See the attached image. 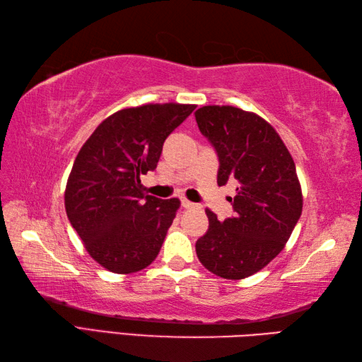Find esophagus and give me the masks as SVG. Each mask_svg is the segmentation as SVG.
I'll use <instances>...</instances> for the list:
<instances>
[{
    "label": "esophagus",
    "instance_id": "1",
    "mask_svg": "<svg viewBox=\"0 0 362 362\" xmlns=\"http://www.w3.org/2000/svg\"><path fill=\"white\" fill-rule=\"evenodd\" d=\"M182 206H183V209H188V210H189V209H201V206H199L197 204L188 201L187 197H183V199H182Z\"/></svg>",
    "mask_w": 362,
    "mask_h": 362
}]
</instances>
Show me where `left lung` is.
<instances>
[{"instance_id": "obj_1", "label": "left lung", "mask_w": 362, "mask_h": 362, "mask_svg": "<svg viewBox=\"0 0 362 362\" xmlns=\"http://www.w3.org/2000/svg\"><path fill=\"white\" fill-rule=\"evenodd\" d=\"M194 117L219 156L218 185L238 183L233 218L221 222L205 210L210 226L196 243L197 258L221 279H247L284 249L302 214L296 163L276 130L257 113L204 105Z\"/></svg>"}]
</instances>
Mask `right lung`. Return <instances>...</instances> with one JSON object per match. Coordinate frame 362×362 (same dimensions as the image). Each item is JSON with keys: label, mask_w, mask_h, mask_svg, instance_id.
<instances>
[{"label": "right lung", "mask_w": 362, "mask_h": 362, "mask_svg": "<svg viewBox=\"0 0 362 362\" xmlns=\"http://www.w3.org/2000/svg\"><path fill=\"white\" fill-rule=\"evenodd\" d=\"M194 109L179 103L126 107L81 148L65 210L88 255L107 271L134 274L157 258L180 201L144 194L140 175L157 168L166 136Z\"/></svg>", "instance_id": "obj_1"}]
</instances>
